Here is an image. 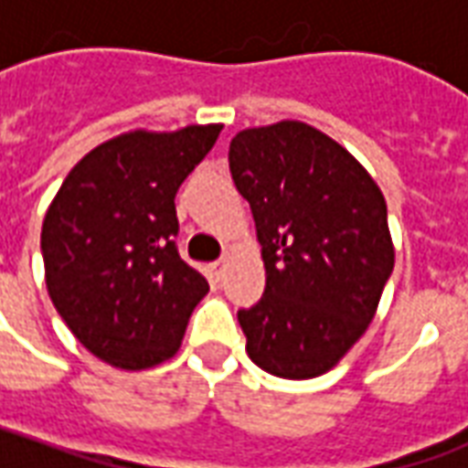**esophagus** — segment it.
<instances>
[{
    "label": "esophagus",
    "instance_id": "esophagus-1",
    "mask_svg": "<svg viewBox=\"0 0 468 468\" xmlns=\"http://www.w3.org/2000/svg\"><path fill=\"white\" fill-rule=\"evenodd\" d=\"M225 268H228V261H218V263L210 265V271H213L215 281H220V278H223Z\"/></svg>",
    "mask_w": 468,
    "mask_h": 468
}]
</instances>
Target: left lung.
I'll list each match as a JSON object with an SVG mask.
<instances>
[{"mask_svg": "<svg viewBox=\"0 0 468 468\" xmlns=\"http://www.w3.org/2000/svg\"><path fill=\"white\" fill-rule=\"evenodd\" d=\"M230 175L250 203L265 293L238 314L263 371L303 381L358 344L393 271L386 197L344 144L281 120L230 140Z\"/></svg>", "mask_w": 468, "mask_h": 468, "instance_id": "8db88e82", "label": "left lung"}]
</instances>
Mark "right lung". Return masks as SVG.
<instances>
[{"instance_id":"right-lung-1","label":"right lung","mask_w":468,"mask_h":468,"mask_svg":"<svg viewBox=\"0 0 468 468\" xmlns=\"http://www.w3.org/2000/svg\"><path fill=\"white\" fill-rule=\"evenodd\" d=\"M220 130L187 124L117 134L69 170L47 207V293L100 361L144 371L180 351L210 285L175 248V193Z\"/></svg>"}]
</instances>
